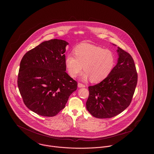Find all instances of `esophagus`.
Masks as SVG:
<instances>
[{"instance_id": "34e87169", "label": "esophagus", "mask_w": 154, "mask_h": 154, "mask_svg": "<svg viewBox=\"0 0 154 154\" xmlns=\"http://www.w3.org/2000/svg\"><path fill=\"white\" fill-rule=\"evenodd\" d=\"M78 87H79V88H84V87H85V85L84 84H82V83L79 82V83H78Z\"/></svg>"}]
</instances>
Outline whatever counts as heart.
<instances>
[{"label":"heart","mask_w":154,"mask_h":154,"mask_svg":"<svg viewBox=\"0 0 154 154\" xmlns=\"http://www.w3.org/2000/svg\"><path fill=\"white\" fill-rule=\"evenodd\" d=\"M74 54H68L65 59L67 72L72 77H75L83 66V79L90 78L92 82H100L109 75L115 66L112 51L94 44H79L74 49Z\"/></svg>","instance_id":"heart-1"}]
</instances>
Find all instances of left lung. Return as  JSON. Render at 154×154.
I'll use <instances>...</instances> for the list:
<instances>
[{"label":"left lung","mask_w":154,"mask_h":154,"mask_svg":"<svg viewBox=\"0 0 154 154\" xmlns=\"http://www.w3.org/2000/svg\"><path fill=\"white\" fill-rule=\"evenodd\" d=\"M117 64L100 83L88 87L87 109L97 118H110L131 104L137 83V73L132 56L118 47Z\"/></svg>","instance_id":"left-lung-1"}]
</instances>
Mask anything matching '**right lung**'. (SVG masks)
I'll return each mask as SVG.
<instances>
[{
  "label": "right lung",
  "mask_w": 154,
  "mask_h": 154,
  "mask_svg": "<svg viewBox=\"0 0 154 154\" xmlns=\"http://www.w3.org/2000/svg\"><path fill=\"white\" fill-rule=\"evenodd\" d=\"M65 40L45 41L22 57L17 84L23 102L29 110L54 117L65 108L77 82L66 73Z\"/></svg>",
  "instance_id": "obj_1"
}]
</instances>
